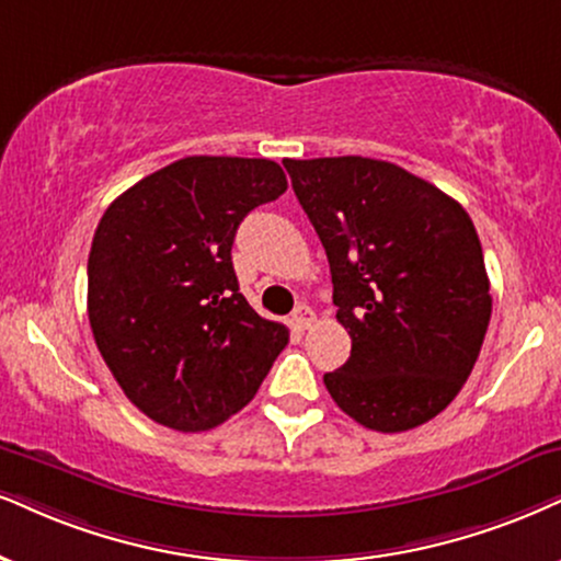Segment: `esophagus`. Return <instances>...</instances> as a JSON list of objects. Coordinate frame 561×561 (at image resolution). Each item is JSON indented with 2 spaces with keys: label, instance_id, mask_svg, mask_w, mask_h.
I'll use <instances>...</instances> for the list:
<instances>
[{
  "label": "esophagus",
  "instance_id": "34e87169",
  "mask_svg": "<svg viewBox=\"0 0 561 561\" xmlns=\"http://www.w3.org/2000/svg\"><path fill=\"white\" fill-rule=\"evenodd\" d=\"M312 322H314V312H312V309H309L307 304H299V307H296L294 314H291L294 330H299V333H301V330H307Z\"/></svg>",
  "mask_w": 561,
  "mask_h": 561
}]
</instances>
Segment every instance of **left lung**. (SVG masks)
<instances>
[{
    "label": "left lung",
    "mask_w": 561,
    "mask_h": 561,
    "mask_svg": "<svg viewBox=\"0 0 561 561\" xmlns=\"http://www.w3.org/2000/svg\"><path fill=\"white\" fill-rule=\"evenodd\" d=\"M333 275L351 356L324 375L341 411L408 432L453 403L479 358L492 296L473 220L396 163L286 158Z\"/></svg>",
    "instance_id": "1"
}]
</instances>
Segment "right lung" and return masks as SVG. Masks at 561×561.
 I'll list each match as a JSON object with an SVG mask.
<instances>
[{
	"label": "right lung",
	"instance_id": "add662e5",
	"mask_svg": "<svg viewBox=\"0 0 561 561\" xmlns=\"http://www.w3.org/2000/svg\"><path fill=\"white\" fill-rule=\"evenodd\" d=\"M286 190L267 158L190 156L103 213L88 257L90 330L124 396L156 424H224L286 348V324L249 307L231 262L247 213Z\"/></svg>",
	"mask_w": 561,
	"mask_h": 561
}]
</instances>
